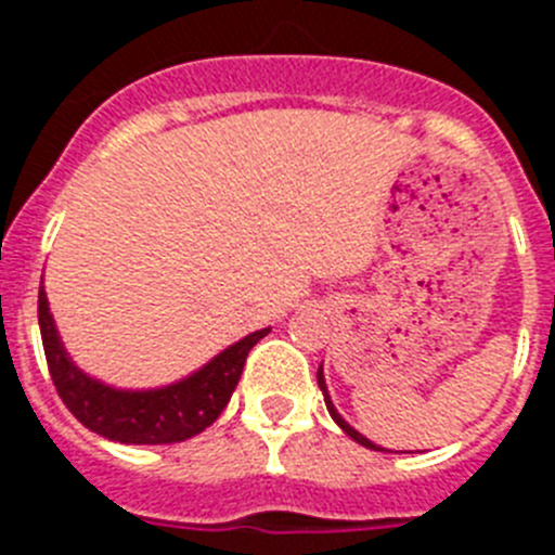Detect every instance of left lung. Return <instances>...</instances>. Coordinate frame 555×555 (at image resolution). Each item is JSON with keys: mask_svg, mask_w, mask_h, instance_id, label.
Listing matches in <instances>:
<instances>
[{"mask_svg": "<svg viewBox=\"0 0 555 555\" xmlns=\"http://www.w3.org/2000/svg\"><path fill=\"white\" fill-rule=\"evenodd\" d=\"M317 384H320V389H322V395H325V405H327V411H331V416H333V423L338 425V428L345 430L347 436H350V439H356L358 444H364V448H370V450H384V448H377V444H372L370 439H366V436H361L358 434L356 428H352V425H347L345 420H341V414H338L336 409H333V403H331V395H327V386H325V375H322V366H320V372H317Z\"/></svg>", "mask_w": 555, "mask_h": 555, "instance_id": "obj_1", "label": "left lung"}]
</instances>
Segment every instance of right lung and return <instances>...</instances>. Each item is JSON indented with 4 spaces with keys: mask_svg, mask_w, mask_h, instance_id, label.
Wrapping results in <instances>:
<instances>
[{
    "mask_svg": "<svg viewBox=\"0 0 555 555\" xmlns=\"http://www.w3.org/2000/svg\"><path fill=\"white\" fill-rule=\"evenodd\" d=\"M38 325H41L49 375L66 409L88 430L121 444H171L203 434L208 425L217 423V416L228 405L242 377L247 352L269 333V327L249 333L178 384L125 391L100 384L96 377H88L86 372L77 370L75 361L63 350L43 286L38 292Z\"/></svg>",
    "mask_w": 555,
    "mask_h": 555,
    "instance_id": "add662e5",
    "label": "right lung"
}]
</instances>
